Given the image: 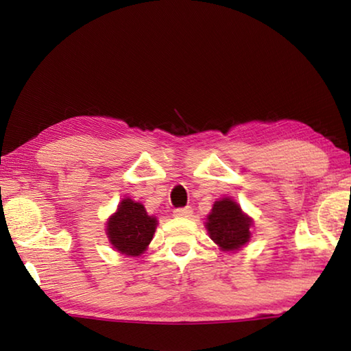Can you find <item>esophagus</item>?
Returning a JSON list of instances; mask_svg holds the SVG:
<instances>
[{
  "label": "esophagus",
  "mask_w": 351,
  "mask_h": 351,
  "mask_svg": "<svg viewBox=\"0 0 351 351\" xmlns=\"http://www.w3.org/2000/svg\"><path fill=\"white\" fill-rule=\"evenodd\" d=\"M173 215L178 218H189L192 215V207H180V209L173 210Z\"/></svg>",
  "instance_id": "34e87169"
}]
</instances>
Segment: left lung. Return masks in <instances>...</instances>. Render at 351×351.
<instances>
[{
	"label": "left lung",
	"mask_w": 351,
	"mask_h": 351,
	"mask_svg": "<svg viewBox=\"0 0 351 351\" xmlns=\"http://www.w3.org/2000/svg\"><path fill=\"white\" fill-rule=\"evenodd\" d=\"M252 224V218L243 213L234 199L223 198L215 201L207 215L206 229L223 251H239L251 240Z\"/></svg>",
	"instance_id": "8db88e82"
}]
</instances>
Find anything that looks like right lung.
Listing matches in <instances>:
<instances>
[{"mask_svg":"<svg viewBox=\"0 0 351 351\" xmlns=\"http://www.w3.org/2000/svg\"><path fill=\"white\" fill-rule=\"evenodd\" d=\"M158 219L132 198H123L106 221V235L112 247L121 254L138 257L153 240Z\"/></svg>","mask_w":351,"mask_h":351,"instance_id":"add662e5","label":"right lung"}]
</instances>
